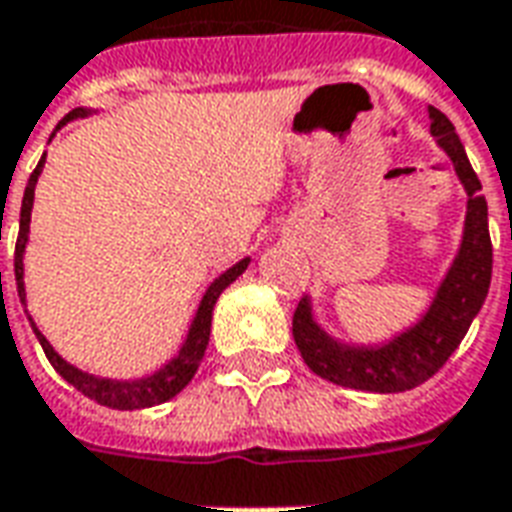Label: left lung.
Returning <instances> with one entry per match:
<instances>
[{
	"mask_svg": "<svg viewBox=\"0 0 512 512\" xmlns=\"http://www.w3.org/2000/svg\"><path fill=\"white\" fill-rule=\"evenodd\" d=\"M430 131L447 150L455 164L458 178L469 194L466 211V233L461 252L455 257L447 279L441 282L439 296L433 301L428 315L411 329L400 334L384 348H343L312 323L307 301H301L293 312V340L299 345L304 362L312 373H318L332 384L362 389V392H406L425 384L447 365L452 351L461 345L469 332L474 315L483 307L491 285L494 249L488 235V205L480 194V178L474 175L466 158L461 139L455 134L447 115L430 106Z\"/></svg>",
	"mask_w": 512,
	"mask_h": 512,
	"instance_id": "obj_1",
	"label": "left lung"
}]
</instances>
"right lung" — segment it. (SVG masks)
I'll return each mask as SVG.
<instances>
[{"label": "right lung", "mask_w": 512, "mask_h": 512, "mask_svg": "<svg viewBox=\"0 0 512 512\" xmlns=\"http://www.w3.org/2000/svg\"><path fill=\"white\" fill-rule=\"evenodd\" d=\"M84 115V109H73L71 115H65L60 120V126H65L68 120L73 117ZM57 126V128H60ZM43 161H46V153L38 161V167L35 172L29 175L27 189H24V200H21V222H18V238H16V260H13V266H16V285H18V296L24 301V263H21V255H24V246H27V233H29V213H32V197H35V183H38L40 169H43ZM2 227V222H0ZM249 266V257L241 260V263H235L230 271H224L222 277L213 282L208 293L202 296L200 301V310L194 315V323H191L189 337H186V343L180 348V354L169 362L167 367H161L158 373L147 378H139V381H109V378H95L87 376L82 370H76L68 362H62L60 356L54 354V348L49 345V340L43 337V334L35 329V323H32V329L38 334L40 345H43V354L51 362V367L60 373L68 384H73L82 395H87L95 403H101V406L109 408H120V411H134V408H150L158 406V403H164L169 397H175L183 389V386L189 384L194 373H197V367H200V359L205 356V348H208V337H211V312L213 304L219 299V293H222L235 277H241ZM2 277V274H0Z\"/></svg>", "instance_id": "obj_1"}]
</instances>
